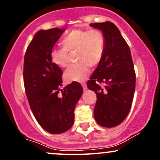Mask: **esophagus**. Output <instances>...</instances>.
Segmentation results:
<instances>
[{"instance_id":"obj_1","label":"esophagus","mask_w":160,"mask_h":160,"mask_svg":"<svg viewBox=\"0 0 160 160\" xmlns=\"http://www.w3.org/2000/svg\"><path fill=\"white\" fill-rule=\"evenodd\" d=\"M82 89H83L84 91L87 89V86H86V83H82Z\"/></svg>"}]
</instances>
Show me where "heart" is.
<instances>
[{
	"instance_id": "obj_1",
	"label": "heart",
	"mask_w": 160,
	"mask_h": 160,
	"mask_svg": "<svg viewBox=\"0 0 160 160\" xmlns=\"http://www.w3.org/2000/svg\"><path fill=\"white\" fill-rule=\"evenodd\" d=\"M62 48L52 49L50 53L52 63L59 68L68 65L69 53H75L79 63L71 65L66 71V82H82L90 73V66L98 65L104 56L105 38L98 29H74L64 37L61 41Z\"/></svg>"
}]
</instances>
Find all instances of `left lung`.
Here are the masks:
<instances>
[{"label": "left lung", "instance_id": "obj_1", "mask_svg": "<svg viewBox=\"0 0 160 160\" xmlns=\"http://www.w3.org/2000/svg\"><path fill=\"white\" fill-rule=\"evenodd\" d=\"M105 38L104 56L87 82L94 91L97 102L95 120L100 126L111 128L126 118L132 103L135 89V72L131 52L120 31L111 22L92 23ZM99 83L105 86L102 88Z\"/></svg>", "mask_w": 160, "mask_h": 160}]
</instances>
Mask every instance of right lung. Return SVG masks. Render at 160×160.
Returning <instances> with one entry per match:
<instances>
[{
  "label": "right lung",
  "instance_id": "obj_1",
  "mask_svg": "<svg viewBox=\"0 0 160 160\" xmlns=\"http://www.w3.org/2000/svg\"><path fill=\"white\" fill-rule=\"evenodd\" d=\"M64 29L40 30L28 47L24 58L23 79L29 105L38 123L51 134L68 131L74 124V108L82 93L78 82L62 89V71L52 63L50 53Z\"/></svg>",
  "mask_w": 160,
  "mask_h": 160
}]
</instances>
